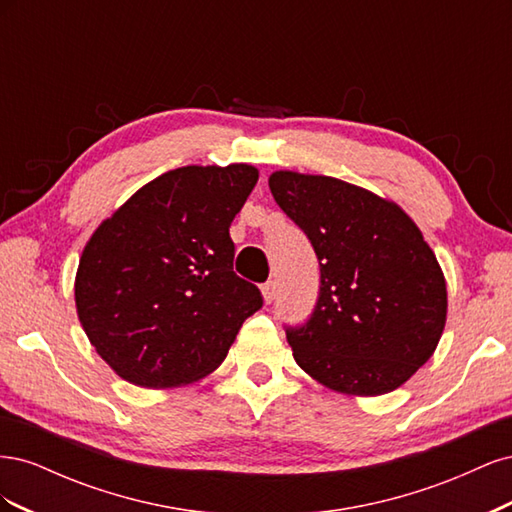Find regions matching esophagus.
Returning a JSON list of instances; mask_svg holds the SVG:
<instances>
[{"mask_svg":"<svg viewBox=\"0 0 512 512\" xmlns=\"http://www.w3.org/2000/svg\"><path fill=\"white\" fill-rule=\"evenodd\" d=\"M262 297H265L267 303H273V301H275V282L262 284Z\"/></svg>","mask_w":512,"mask_h":512,"instance_id":"1","label":"esophagus"}]
</instances>
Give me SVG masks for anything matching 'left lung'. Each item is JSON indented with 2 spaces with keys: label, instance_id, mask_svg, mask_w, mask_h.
Instances as JSON below:
<instances>
[{
  "label": "left lung",
  "instance_id": "1",
  "mask_svg": "<svg viewBox=\"0 0 512 512\" xmlns=\"http://www.w3.org/2000/svg\"><path fill=\"white\" fill-rule=\"evenodd\" d=\"M275 203L312 241L320 265L316 305L286 327L294 361L348 395H384L436 350L446 282L421 230L395 203L352 183L277 170Z\"/></svg>",
  "mask_w": 512,
  "mask_h": 512
}]
</instances>
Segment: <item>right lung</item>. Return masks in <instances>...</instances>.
Segmentation results:
<instances>
[{
    "instance_id": "add662e5",
    "label": "right lung",
    "mask_w": 512,
    "mask_h": 512,
    "mask_svg": "<svg viewBox=\"0 0 512 512\" xmlns=\"http://www.w3.org/2000/svg\"><path fill=\"white\" fill-rule=\"evenodd\" d=\"M256 181L250 164L168 170L91 235L76 312L123 380L170 389L211 374L262 307L258 286L232 271L228 232Z\"/></svg>"
}]
</instances>
